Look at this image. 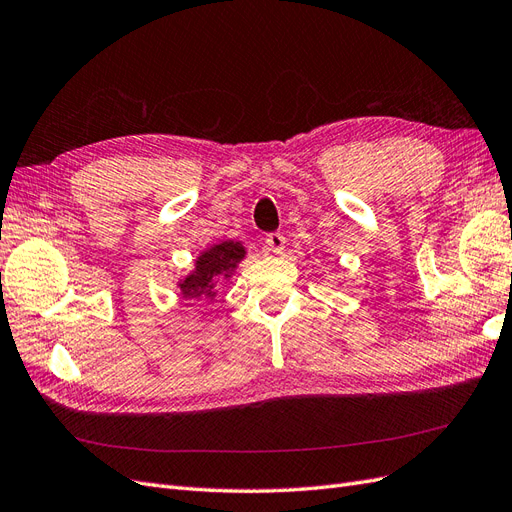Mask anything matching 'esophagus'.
<instances>
[{
	"instance_id": "esophagus-1",
	"label": "esophagus",
	"mask_w": 512,
	"mask_h": 512,
	"mask_svg": "<svg viewBox=\"0 0 512 512\" xmlns=\"http://www.w3.org/2000/svg\"><path fill=\"white\" fill-rule=\"evenodd\" d=\"M285 236L280 234V232H274V234H268L266 236V244H268V249L272 251V253H283L285 251Z\"/></svg>"
}]
</instances>
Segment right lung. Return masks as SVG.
<instances>
[{
  "instance_id": "obj_1",
  "label": "right lung",
  "mask_w": 512,
  "mask_h": 512,
  "mask_svg": "<svg viewBox=\"0 0 512 512\" xmlns=\"http://www.w3.org/2000/svg\"><path fill=\"white\" fill-rule=\"evenodd\" d=\"M244 257V246L240 242H221L214 244L210 251L200 255L195 261V272L189 274L183 283H180V291L189 300H212L214 287H217L223 278H229L236 270L240 259Z\"/></svg>"
}]
</instances>
